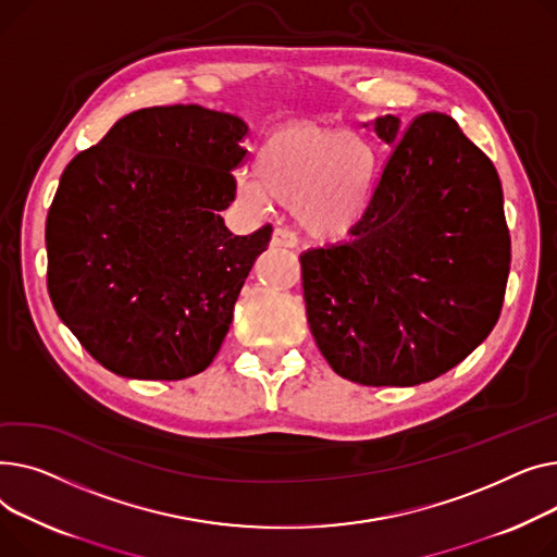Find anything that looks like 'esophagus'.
<instances>
[{"mask_svg": "<svg viewBox=\"0 0 557 557\" xmlns=\"http://www.w3.org/2000/svg\"><path fill=\"white\" fill-rule=\"evenodd\" d=\"M272 245L274 247H285V249H294L299 245V240H297V236H294L289 228H283V226H278V228H274V234H272Z\"/></svg>", "mask_w": 557, "mask_h": 557, "instance_id": "obj_1", "label": "esophagus"}]
</instances>
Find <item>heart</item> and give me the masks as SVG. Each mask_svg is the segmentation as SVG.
Listing matches in <instances>:
<instances>
[{
	"instance_id": "1",
	"label": "heart",
	"mask_w": 557,
	"mask_h": 557,
	"mask_svg": "<svg viewBox=\"0 0 557 557\" xmlns=\"http://www.w3.org/2000/svg\"><path fill=\"white\" fill-rule=\"evenodd\" d=\"M240 198L260 207L289 202L292 215L317 238H344L371 211L380 180L377 150L348 129L312 121L274 127L258 148Z\"/></svg>"
}]
</instances>
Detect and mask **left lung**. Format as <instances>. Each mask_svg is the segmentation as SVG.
Listing matches in <instances>:
<instances>
[{"mask_svg": "<svg viewBox=\"0 0 557 557\" xmlns=\"http://www.w3.org/2000/svg\"><path fill=\"white\" fill-rule=\"evenodd\" d=\"M394 150L350 240L301 253L310 331L333 371L413 386L456 367L499 319L510 234L495 163L441 112L371 121Z\"/></svg>", "mask_w": 557, "mask_h": 557, "instance_id": "8db88e82", "label": "left lung"}]
</instances>
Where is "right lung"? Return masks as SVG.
<instances>
[{
	"label": "right lung",
	"instance_id": "1",
	"mask_svg": "<svg viewBox=\"0 0 557 557\" xmlns=\"http://www.w3.org/2000/svg\"><path fill=\"white\" fill-rule=\"evenodd\" d=\"M247 125L200 106L119 119L64 169L47 215V289L62 323L108 371L184 380L218 355L272 224L234 236Z\"/></svg>",
	"mask_w": 557,
	"mask_h": 557
}]
</instances>
